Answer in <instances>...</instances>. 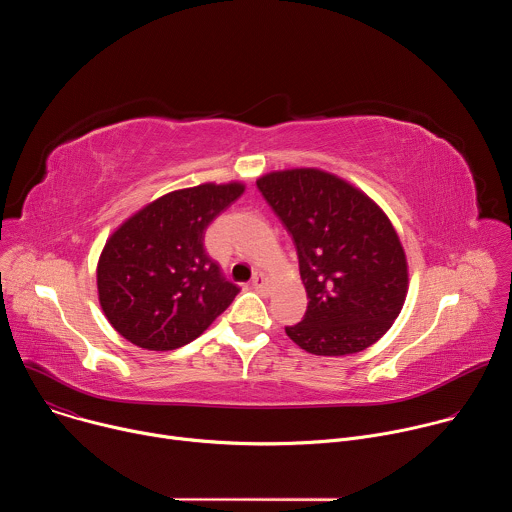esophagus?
I'll return each instance as SVG.
<instances>
[{"label":"esophagus","instance_id":"obj_1","mask_svg":"<svg viewBox=\"0 0 512 512\" xmlns=\"http://www.w3.org/2000/svg\"><path fill=\"white\" fill-rule=\"evenodd\" d=\"M251 283H253V287H255L257 291H267V287H269V277H267L263 271H255Z\"/></svg>","mask_w":512,"mask_h":512}]
</instances>
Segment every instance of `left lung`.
<instances>
[{
	"label": "left lung",
	"instance_id": "1",
	"mask_svg": "<svg viewBox=\"0 0 512 512\" xmlns=\"http://www.w3.org/2000/svg\"><path fill=\"white\" fill-rule=\"evenodd\" d=\"M257 188L294 239L308 294L285 334L306 352L346 356L375 344L407 296V259L387 214L346 180L316 170L271 172Z\"/></svg>",
	"mask_w": 512,
	"mask_h": 512
}]
</instances>
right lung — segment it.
I'll return each mask as SVG.
<instances>
[{"label": "right lung", "mask_w": 512, "mask_h": 512, "mask_svg": "<svg viewBox=\"0 0 512 512\" xmlns=\"http://www.w3.org/2000/svg\"><path fill=\"white\" fill-rule=\"evenodd\" d=\"M245 186L200 184L143 206L109 237L97 265L99 302L131 344L174 350L221 316L239 287L204 249V231Z\"/></svg>", "instance_id": "1"}]
</instances>
